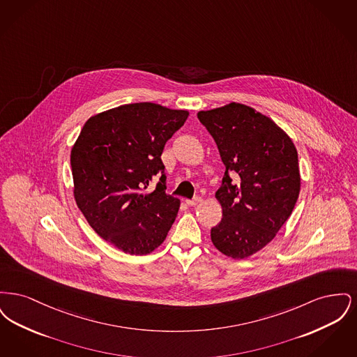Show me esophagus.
Here are the masks:
<instances>
[{"instance_id":"1","label":"esophagus","mask_w":357,"mask_h":357,"mask_svg":"<svg viewBox=\"0 0 357 357\" xmlns=\"http://www.w3.org/2000/svg\"><path fill=\"white\" fill-rule=\"evenodd\" d=\"M201 201H202L201 197H194L192 199H187L186 204H188V206H195V204H199Z\"/></svg>"}]
</instances>
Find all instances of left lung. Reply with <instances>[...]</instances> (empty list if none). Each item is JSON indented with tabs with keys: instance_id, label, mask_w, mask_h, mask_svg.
<instances>
[{
	"instance_id": "8db88e82",
	"label": "left lung",
	"mask_w": 357,
	"mask_h": 357,
	"mask_svg": "<svg viewBox=\"0 0 357 357\" xmlns=\"http://www.w3.org/2000/svg\"><path fill=\"white\" fill-rule=\"evenodd\" d=\"M198 119L226 169L215 194L222 221L211 229V241L231 258L255 255L272 241L297 202V150L273 120L243 104L201 111Z\"/></svg>"
}]
</instances>
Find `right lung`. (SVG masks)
Masks as SVG:
<instances>
[{"label":"right lung","instance_id":"add662e5","mask_svg":"<svg viewBox=\"0 0 357 357\" xmlns=\"http://www.w3.org/2000/svg\"><path fill=\"white\" fill-rule=\"evenodd\" d=\"M187 116L153 102L124 104L88 119L72 149L76 204L91 227L124 253H151L176 218L179 199L166 192L160 156Z\"/></svg>","mask_w":357,"mask_h":357}]
</instances>
